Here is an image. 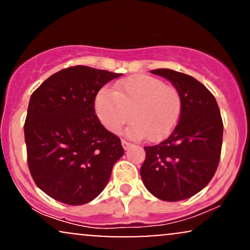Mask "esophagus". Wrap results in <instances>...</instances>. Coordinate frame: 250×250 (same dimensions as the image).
I'll return each mask as SVG.
<instances>
[{"label": "esophagus", "instance_id": "obj_1", "mask_svg": "<svg viewBox=\"0 0 250 250\" xmlns=\"http://www.w3.org/2000/svg\"><path fill=\"white\" fill-rule=\"evenodd\" d=\"M122 147H123V149H125V150H127V149L130 147L131 146V143L130 142H128V141H125V140H122Z\"/></svg>", "mask_w": 250, "mask_h": 250}]
</instances>
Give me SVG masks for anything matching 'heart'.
<instances>
[{"label":"heart","mask_w":250,"mask_h":250,"mask_svg":"<svg viewBox=\"0 0 250 250\" xmlns=\"http://www.w3.org/2000/svg\"><path fill=\"white\" fill-rule=\"evenodd\" d=\"M182 110L180 91L174 85L148 75H134L117 82L114 91L102 89L95 99V111L102 125L117 133L129 117L125 134L133 139L157 142L167 137Z\"/></svg>","instance_id":"1"}]
</instances>
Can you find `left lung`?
Instances as JSON below:
<instances>
[{
	"mask_svg": "<svg viewBox=\"0 0 250 250\" xmlns=\"http://www.w3.org/2000/svg\"><path fill=\"white\" fill-rule=\"evenodd\" d=\"M180 91V121L165 141L145 147L143 185L157 199L174 202L194 196L213 179L221 156L223 123L213 94L187 74L151 70Z\"/></svg>",
	"mask_w": 250,
	"mask_h": 250,
	"instance_id": "obj_1",
	"label": "left lung"
}]
</instances>
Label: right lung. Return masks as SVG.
Returning a JSON list of instances; mask_svg holds the SVG:
<instances>
[{"label": "right lung", "mask_w": 250, "mask_h": 250, "mask_svg": "<svg viewBox=\"0 0 250 250\" xmlns=\"http://www.w3.org/2000/svg\"><path fill=\"white\" fill-rule=\"evenodd\" d=\"M119 76L75 65L31 94L24 123L28 166L37 187L54 200L70 206L93 201L125 154L121 140L103 127L94 108L100 89Z\"/></svg>", "instance_id": "right-lung-1"}]
</instances>
